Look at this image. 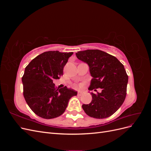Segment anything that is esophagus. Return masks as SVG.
<instances>
[{
	"instance_id": "obj_1",
	"label": "esophagus",
	"mask_w": 151,
	"mask_h": 151,
	"mask_svg": "<svg viewBox=\"0 0 151 151\" xmlns=\"http://www.w3.org/2000/svg\"><path fill=\"white\" fill-rule=\"evenodd\" d=\"M84 93V92L83 91H81V90H80V91H78V93H77V94L78 95H79V96H81V95H82Z\"/></svg>"
}]
</instances>
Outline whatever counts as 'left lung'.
<instances>
[{
	"instance_id": "1",
	"label": "left lung",
	"mask_w": 151,
	"mask_h": 151,
	"mask_svg": "<svg viewBox=\"0 0 151 151\" xmlns=\"http://www.w3.org/2000/svg\"><path fill=\"white\" fill-rule=\"evenodd\" d=\"M77 58L88 65L93 77L89 90L101 93H91L92 101L83 104V109L91 117L106 118L115 113L122 106L127 94L128 76L122 63L114 56L99 50H87L77 52Z\"/></svg>"
}]
</instances>
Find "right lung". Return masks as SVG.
<instances>
[{"label":"right lung","mask_w":151,"mask_h":151,"mask_svg":"<svg viewBox=\"0 0 151 151\" xmlns=\"http://www.w3.org/2000/svg\"><path fill=\"white\" fill-rule=\"evenodd\" d=\"M73 52L48 51L39 55L25 68L22 77L23 94L27 104L35 114L51 119L64 113L69 99L77 91L56 89L53 81L63 74V67Z\"/></svg>","instance_id":"obj_1"}]
</instances>
